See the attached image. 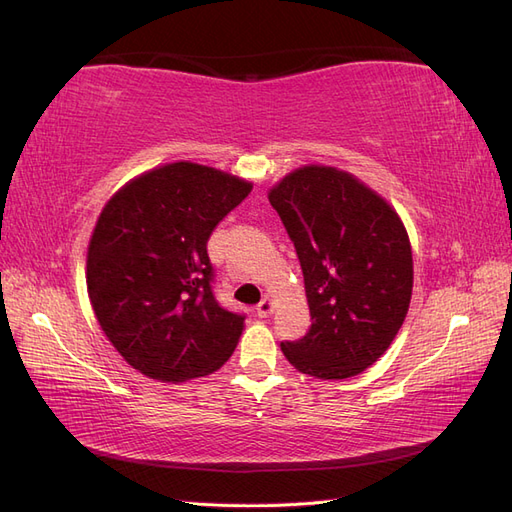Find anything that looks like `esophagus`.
Wrapping results in <instances>:
<instances>
[{"label": "esophagus", "instance_id": "34e87169", "mask_svg": "<svg viewBox=\"0 0 512 512\" xmlns=\"http://www.w3.org/2000/svg\"><path fill=\"white\" fill-rule=\"evenodd\" d=\"M271 312H273V301H271L269 297H265V299H262V301L256 305V314H258L260 318L271 316Z\"/></svg>", "mask_w": 512, "mask_h": 512}]
</instances>
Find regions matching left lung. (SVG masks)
Masks as SVG:
<instances>
[{"label": "left lung", "instance_id": "obj_1", "mask_svg": "<svg viewBox=\"0 0 512 512\" xmlns=\"http://www.w3.org/2000/svg\"><path fill=\"white\" fill-rule=\"evenodd\" d=\"M297 250L312 327L282 342L294 369L361 374L389 350L412 297V247L397 211L346 170L309 164L269 190Z\"/></svg>", "mask_w": 512, "mask_h": 512}]
</instances>
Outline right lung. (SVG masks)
Here are the masks:
<instances>
[{
    "label": "right lung",
    "instance_id": "1",
    "mask_svg": "<svg viewBox=\"0 0 512 512\" xmlns=\"http://www.w3.org/2000/svg\"><path fill=\"white\" fill-rule=\"evenodd\" d=\"M252 192L224 170L164 164L104 205L87 250V292L108 342L160 382L213 374L235 352L245 316L213 297L207 241Z\"/></svg>",
    "mask_w": 512,
    "mask_h": 512
}]
</instances>
